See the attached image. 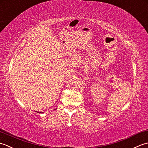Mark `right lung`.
<instances>
[{
  "label": "right lung",
  "mask_w": 148,
  "mask_h": 148,
  "mask_svg": "<svg viewBox=\"0 0 148 148\" xmlns=\"http://www.w3.org/2000/svg\"><path fill=\"white\" fill-rule=\"evenodd\" d=\"M39 113H42V112H39Z\"/></svg>",
  "instance_id": "obj_1"
}]
</instances>
